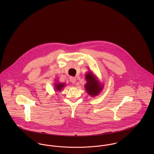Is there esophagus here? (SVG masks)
Returning a JSON list of instances; mask_svg holds the SVG:
<instances>
[{"mask_svg": "<svg viewBox=\"0 0 154 154\" xmlns=\"http://www.w3.org/2000/svg\"><path fill=\"white\" fill-rule=\"evenodd\" d=\"M76 78H74V77H71V78H70V81L72 82V83H73V84H75V82H76Z\"/></svg>", "mask_w": 154, "mask_h": 154, "instance_id": "34e87169", "label": "esophagus"}]
</instances>
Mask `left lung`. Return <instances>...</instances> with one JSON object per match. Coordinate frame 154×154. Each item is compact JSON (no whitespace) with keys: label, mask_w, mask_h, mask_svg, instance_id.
<instances>
[{"label":"left lung","mask_w":154,"mask_h":154,"mask_svg":"<svg viewBox=\"0 0 154 154\" xmlns=\"http://www.w3.org/2000/svg\"><path fill=\"white\" fill-rule=\"evenodd\" d=\"M85 78L87 83L84 87L88 95L93 97L98 95L103 89V84L100 82L98 78L91 71L87 72Z\"/></svg>","instance_id":"obj_1"}]
</instances>
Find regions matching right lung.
Wrapping results in <instances>:
<instances>
[{"instance_id":"add662e5","label":"right lung","mask_w":154,"mask_h":154,"mask_svg":"<svg viewBox=\"0 0 154 154\" xmlns=\"http://www.w3.org/2000/svg\"><path fill=\"white\" fill-rule=\"evenodd\" d=\"M66 84L65 83H60L57 81L54 84V88L56 92H60L64 87H65Z\"/></svg>"}]
</instances>
